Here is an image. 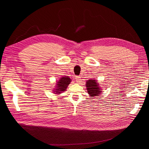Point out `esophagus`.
Instances as JSON below:
<instances>
[{"mask_svg":"<svg viewBox=\"0 0 149 149\" xmlns=\"http://www.w3.org/2000/svg\"><path fill=\"white\" fill-rule=\"evenodd\" d=\"M81 78L79 77V76H75V79H76V82H77V83H79V81H80V79Z\"/></svg>","mask_w":149,"mask_h":149,"instance_id":"34e87169","label":"esophagus"}]
</instances>
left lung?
I'll return each mask as SVG.
<instances>
[{"label": "left lung", "instance_id": "1", "mask_svg": "<svg viewBox=\"0 0 149 149\" xmlns=\"http://www.w3.org/2000/svg\"><path fill=\"white\" fill-rule=\"evenodd\" d=\"M86 85L88 93L91 97L98 96L99 94H101V89L99 87V84L97 83L96 81L94 79L88 80L87 81Z\"/></svg>", "mask_w": 149, "mask_h": 149}]
</instances>
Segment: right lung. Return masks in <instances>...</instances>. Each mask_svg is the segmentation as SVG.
<instances>
[{"instance_id": "right-lung-1", "label": "right lung", "mask_w": 149, "mask_h": 149, "mask_svg": "<svg viewBox=\"0 0 149 149\" xmlns=\"http://www.w3.org/2000/svg\"><path fill=\"white\" fill-rule=\"evenodd\" d=\"M71 81V79L69 77H68V76L60 78V79L58 81L56 84V88L55 91L56 94H60L61 93V92H64L66 91L68 86L70 83Z\"/></svg>"}]
</instances>
